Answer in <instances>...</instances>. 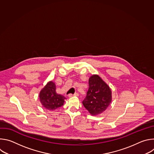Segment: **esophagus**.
Masks as SVG:
<instances>
[{"label":"esophagus","instance_id":"esophagus-1","mask_svg":"<svg viewBox=\"0 0 154 154\" xmlns=\"http://www.w3.org/2000/svg\"><path fill=\"white\" fill-rule=\"evenodd\" d=\"M74 96H79V93H74V94H69L68 95V97H74Z\"/></svg>","mask_w":154,"mask_h":154}]
</instances>
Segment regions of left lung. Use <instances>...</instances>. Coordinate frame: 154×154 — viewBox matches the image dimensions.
<instances>
[{"mask_svg":"<svg viewBox=\"0 0 154 154\" xmlns=\"http://www.w3.org/2000/svg\"><path fill=\"white\" fill-rule=\"evenodd\" d=\"M112 100L110 88L99 75H91L89 79L88 91L82 102L85 108L92 116H96L105 111Z\"/></svg>","mask_w":154,"mask_h":154,"instance_id":"8db88e82","label":"left lung"}]
</instances>
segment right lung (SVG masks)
<instances>
[{"label": "right lung", "instance_id": "right-lung-1", "mask_svg": "<svg viewBox=\"0 0 154 154\" xmlns=\"http://www.w3.org/2000/svg\"><path fill=\"white\" fill-rule=\"evenodd\" d=\"M39 98L42 105L51 111L63 105L66 99L64 96L57 93L56 85L52 81H49L41 90Z\"/></svg>", "mask_w": 154, "mask_h": 154}]
</instances>
